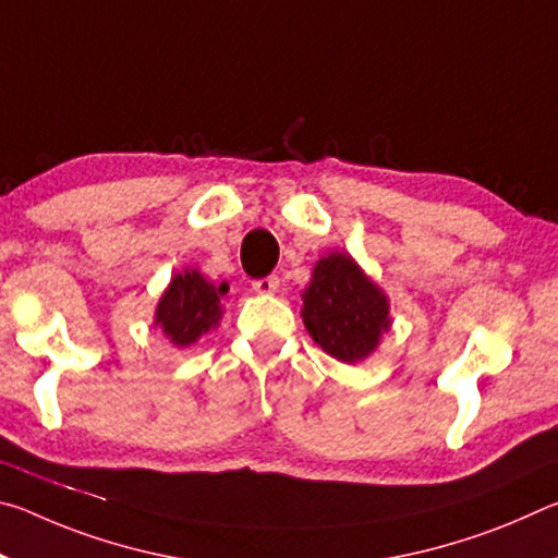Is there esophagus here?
I'll use <instances>...</instances> for the list:
<instances>
[{
	"mask_svg": "<svg viewBox=\"0 0 558 558\" xmlns=\"http://www.w3.org/2000/svg\"><path fill=\"white\" fill-rule=\"evenodd\" d=\"M280 288V278L278 276H268V278H260L253 282V290L258 292V295H276Z\"/></svg>",
	"mask_w": 558,
	"mask_h": 558,
	"instance_id": "34e87169",
	"label": "esophagus"
}]
</instances>
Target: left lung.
I'll list each match as a JSON object with an SVG mask.
<instances>
[{
    "instance_id": "1",
    "label": "left lung",
    "mask_w": 558,
    "mask_h": 558,
    "mask_svg": "<svg viewBox=\"0 0 558 558\" xmlns=\"http://www.w3.org/2000/svg\"><path fill=\"white\" fill-rule=\"evenodd\" d=\"M300 315L315 344L344 364L369 359L393 323L389 295L344 251L315 263Z\"/></svg>"
}]
</instances>
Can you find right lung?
I'll use <instances>...</instances> for the list:
<instances>
[{
	"mask_svg": "<svg viewBox=\"0 0 558 558\" xmlns=\"http://www.w3.org/2000/svg\"><path fill=\"white\" fill-rule=\"evenodd\" d=\"M229 282L206 280L202 270L174 272L155 307L153 325L174 347L186 349L219 327Z\"/></svg>",
	"mask_w": 558,
	"mask_h": 558,
	"instance_id": "add662e5",
	"label": "right lung"
}]
</instances>
